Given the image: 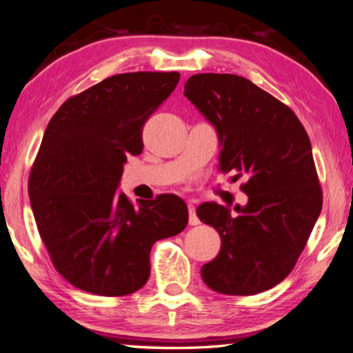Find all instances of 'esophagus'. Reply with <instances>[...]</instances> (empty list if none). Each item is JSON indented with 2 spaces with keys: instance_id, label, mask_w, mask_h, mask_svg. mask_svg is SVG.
<instances>
[{
  "instance_id": "esophagus-1",
  "label": "esophagus",
  "mask_w": 353,
  "mask_h": 353,
  "mask_svg": "<svg viewBox=\"0 0 353 353\" xmlns=\"http://www.w3.org/2000/svg\"><path fill=\"white\" fill-rule=\"evenodd\" d=\"M188 223L190 225H198L199 219L196 217V210H194L193 201H188Z\"/></svg>"
}]
</instances>
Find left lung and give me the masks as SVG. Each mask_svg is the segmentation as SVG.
I'll list each match as a JSON object with an SVG mask.
<instances>
[{"mask_svg":"<svg viewBox=\"0 0 353 353\" xmlns=\"http://www.w3.org/2000/svg\"><path fill=\"white\" fill-rule=\"evenodd\" d=\"M183 94L217 131L220 171L247 177L249 196L236 214L217 203L198 206V219L222 239L203 281L223 294L270 290L290 274L322 210L309 136L290 108L245 77L194 74Z\"/></svg>","mask_w":353,"mask_h":353,"instance_id":"obj_1","label":"left lung"}]
</instances>
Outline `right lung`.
Masks as SVG:
<instances>
[{"label":"right lung","instance_id":"1","mask_svg":"<svg viewBox=\"0 0 353 353\" xmlns=\"http://www.w3.org/2000/svg\"><path fill=\"white\" fill-rule=\"evenodd\" d=\"M181 74L125 72L66 99L47 125L28 181L36 225L55 270L101 296L144 287L150 249L181 233L188 209L174 194L134 208L117 188L126 155L143 152V125Z\"/></svg>","mask_w":353,"mask_h":353}]
</instances>
